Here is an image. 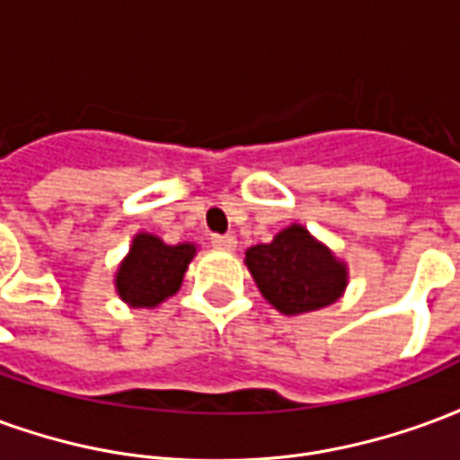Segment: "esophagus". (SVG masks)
Segmentation results:
<instances>
[{
    "label": "esophagus",
    "instance_id": "obj_1",
    "mask_svg": "<svg viewBox=\"0 0 460 460\" xmlns=\"http://www.w3.org/2000/svg\"><path fill=\"white\" fill-rule=\"evenodd\" d=\"M211 246L219 251L236 249V236H211Z\"/></svg>",
    "mask_w": 460,
    "mask_h": 460
}]
</instances>
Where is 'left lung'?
<instances>
[{
    "instance_id": "obj_1",
    "label": "left lung",
    "mask_w": 460,
    "mask_h": 460,
    "mask_svg": "<svg viewBox=\"0 0 460 460\" xmlns=\"http://www.w3.org/2000/svg\"><path fill=\"white\" fill-rule=\"evenodd\" d=\"M246 269L261 296L283 315L328 308L345 296L349 269L303 224L280 229L269 243L246 249Z\"/></svg>"
}]
</instances>
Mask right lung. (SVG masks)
<instances>
[{"label":"right lung","mask_w":460,"mask_h":460,"mask_svg":"<svg viewBox=\"0 0 460 460\" xmlns=\"http://www.w3.org/2000/svg\"><path fill=\"white\" fill-rule=\"evenodd\" d=\"M194 256L197 243L191 241L170 246L160 236L140 231L135 234L128 256L115 270V293L130 308H157L181 288Z\"/></svg>","instance_id":"right-lung-1"}]
</instances>
